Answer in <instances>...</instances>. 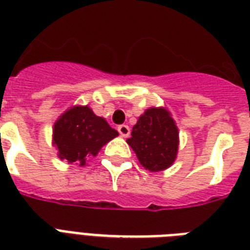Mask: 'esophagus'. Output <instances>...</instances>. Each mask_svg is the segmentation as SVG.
<instances>
[{"label":"esophagus","instance_id":"34e87169","mask_svg":"<svg viewBox=\"0 0 250 250\" xmlns=\"http://www.w3.org/2000/svg\"><path fill=\"white\" fill-rule=\"evenodd\" d=\"M117 130H119L120 135L124 137V138H126V137H129V134H130V127L127 126V125H120V126L117 127Z\"/></svg>","mask_w":250,"mask_h":250}]
</instances>
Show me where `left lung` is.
Returning a JSON list of instances; mask_svg holds the SVG:
<instances>
[{
  "instance_id": "obj_1",
  "label": "left lung",
  "mask_w": 250,
  "mask_h": 250,
  "mask_svg": "<svg viewBox=\"0 0 250 250\" xmlns=\"http://www.w3.org/2000/svg\"><path fill=\"white\" fill-rule=\"evenodd\" d=\"M126 142L143 168L150 172L164 171L177 158L179 129L168 109L151 107L139 116Z\"/></svg>"
}]
</instances>
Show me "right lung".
I'll return each instance as SVG.
<instances>
[{
  "mask_svg": "<svg viewBox=\"0 0 250 250\" xmlns=\"http://www.w3.org/2000/svg\"><path fill=\"white\" fill-rule=\"evenodd\" d=\"M117 135L107 120L95 115L88 105H74L53 125L52 143L60 159L83 167L87 159L98 155L102 147Z\"/></svg>",
  "mask_w": 250,
  "mask_h": 250,
  "instance_id": "obj_1",
  "label": "right lung"
}]
</instances>
